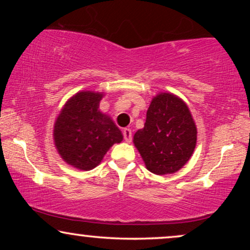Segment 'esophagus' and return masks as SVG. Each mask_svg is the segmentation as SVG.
<instances>
[{
  "mask_svg": "<svg viewBox=\"0 0 250 250\" xmlns=\"http://www.w3.org/2000/svg\"><path fill=\"white\" fill-rule=\"evenodd\" d=\"M123 135H124V140L127 143L132 141V131L129 128L123 129Z\"/></svg>",
  "mask_w": 250,
  "mask_h": 250,
  "instance_id": "obj_1",
  "label": "esophagus"
}]
</instances>
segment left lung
I'll return each instance as SVG.
<instances>
[{
  "label": "left lung",
  "mask_w": 250,
  "mask_h": 250,
  "mask_svg": "<svg viewBox=\"0 0 250 250\" xmlns=\"http://www.w3.org/2000/svg\"><path fill=\"white\" fill-rule=\"evenodd\" d=\"M197 126L188 104L170 92L152 98L145 127L138 129L133 143L146 169L156 175L180 170L192 157Z\"/></svg>",
  "instance_id": "1"
}]
</instances>
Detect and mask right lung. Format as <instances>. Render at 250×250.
Wrapping results in <instances>:
<instances>
[{"label": "right lung", "instance_id": "obj_1", "mask_svg": "<svg viewBox=\"0 0 250 250\" xmlns=\"http://www.w3.org/2000/svg\"><path fill=\"white\" fill-rule=\"evenodd\" d=\"M104 97V92H77L54 122V146L63 162L74 168L93 169L115 143L123 141L121 129L99 109Z\"/></svg>", "mask_w": 250, "mask_h": 250}]
</instances>
